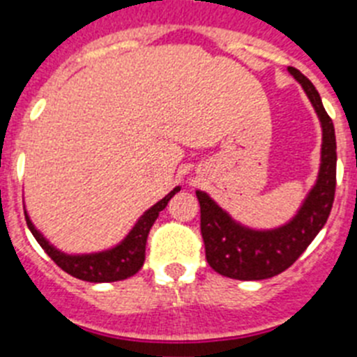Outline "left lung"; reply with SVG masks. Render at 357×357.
Returning <instances> with one entry per match:
<instances>
[{"mask_svg":"<svg viewBox=\"0 0 357 357\" xmlns=\"http://www.w3.org/2000/svg\"><path fill=\"white\" fill-rule=\"evenodd\" d=\"M304 87L321 121V164L317 185L291 222L273 230H252L236 223L206 193L200 202V230L206 259L220 275L238 280H263L288 270L326 225L336 191V135L333 119L321 105L320 94L298 69L288 68Z\"/></svg>","mask_w":357,"mask_h":357,"instance_id":"obj_1","label":"left lung"}]
</instances>
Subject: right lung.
Returning <instances> with one entry per match:
<instances>
[{
    "label": "right lung",
    "instance_id": "add662e5",
    "mask_svg": "<svg viewBox=\"0 0 357 357\" xmlns=\"http://www.w3.org/2000/svg\"><path fill=\"white\" fill-rule=\"evenodd\" d=\"M181 191V188H175L172 193H168L160 202H157L155 206L150 207L143 216L139 218V222L135 223L134 229L130 230V234L119 243L118 247L112 250L100 252V254H89V255H66L53 248L43 236L39 234V230L33 227L30 222L28 214L24 213L26 218V225L31 230L33 238L37 239L44 252L53 259L56 266H61L66 273L77 277L80 280H87V282H116V280L128 279V277L135 275L143 268L144 263V250H146V239L150 234L151 225L155 223L157 216L160 211L168 206V202L172 200L173 195Z\"/></svg>",
    "mask_w": 357,
    "mask_h": 357
}]
</instances>
